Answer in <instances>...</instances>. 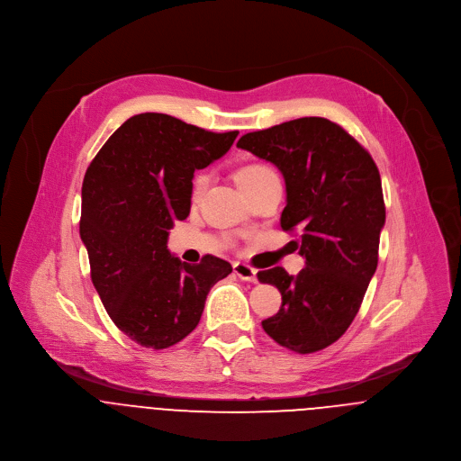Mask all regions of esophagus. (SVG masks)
<instances>
[{"instance_id": "34e87169", "label": "esophagus", "mask_w": 461, "mask_h": 461, "mask_svg": "<svg viewBox=\"0 0 461 461\" xmlns=\"http://www.w3.org/2000/svg\"><path fill=\"white\" fill-rule=\"evenodd\" d=\"M234 274L243 279V281H249V283H256L258 281V270L245 265V263H234Z\"/></svg>"}]
</instances>
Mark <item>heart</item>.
<instances>
[{
  "label": "heart",
  "mask_w": 461,
  "mask_h": 461,
  "mask_svg": "<svg viewBox=\"0 0 461 461\" xmlns=\"http://www.w3.org/2000/svg\"><path fill=\"white\" fill-rule=\"evenodd\" d=\"M270 173H274V171H272L268 166L252 164V166L241 167V169L238 171V175H236V180H238V184H241V182H245V180H254V178H259V176H265V175H270ZM202 187H203V178L198 176L196 182H194V194H198V193L202 191Z\"/></svg>",
  "instance_id": "b5f03b06"
}]
</instances>
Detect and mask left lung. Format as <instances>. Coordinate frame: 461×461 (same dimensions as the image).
<instances>
[{"mask_svg":"<svg viewBox=\"0 0 461 461\" xmlns=\"http://www.w3.org/2000/svg\"><path fill=\"white\" fill-rule=\"evenodd\" d=\"M238 148L281 171V229L299 230L292 243L304 258L297 276L281 267L258 274L283 301L263 330L295 353L319 351L348 330L376 270L385 223L378 169L351 135L322 117L247 133Z\"/></svg>","mask_w":461,"mask_h":461,"instance_id":"1","label":"left lung"}]
</instances>
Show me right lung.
Instances as JSON below:
<instances>
[{
  "label": "right lung",
  "instance_id": "add662e5",
  "mask_svg": "<svg viewBox=\"0 0 461 461\" xmlns=\"http://www.w3.org/2000/svg\"><path fill=\"white\" fill-rule=\"evenodd\" d=\"M236 137L164 113L133 115L85 175L79 232L92 281L112 321L140 346L164 349L187 337L209 290L232 272L216 256L182 261L167 238L173 221L189 216L194 171L221 158Z\"/></svg>",
  "mask_w": 461,
  "mask_h": 461
}]
</instances>
